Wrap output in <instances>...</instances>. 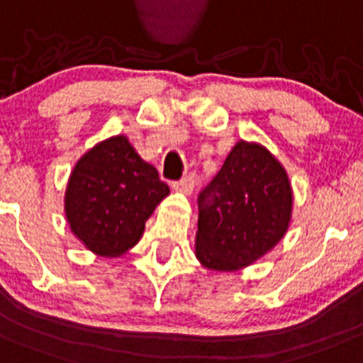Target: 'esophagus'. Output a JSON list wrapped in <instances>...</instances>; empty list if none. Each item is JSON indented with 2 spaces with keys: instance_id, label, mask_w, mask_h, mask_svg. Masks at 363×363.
Returning <instances> with one entry per match:
<instances>
[{
  "instance_id": "1",
  "label": "esophagus",
  "mask_w": 363,
  "mask_h": 363,
  "mask_svg": "<svg viewBox=\"0 0 363 363\" xmlns=\"http://www.w3.org/2000/svg\"><path fill=\"white\" fill-rule=\"evenodd\" d=\"M195 174H188L186 177H182L181 181L174 182V189H177V191L184 193V195H191L193 188H195Z\"/></svg>"
}]
</instances>
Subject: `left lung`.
<instances>
[{
	"mask_svg": "<svg viewBox=\"0 0 363 363\" xmlns=\"http://www.w3.org/2000/svg\"><path fill=\"white\" fill-rule=\"evenodd\" d=\"M291 211L282 164L257 143H235L199 195L196 259L213 271L250 266L284 238Z\"/></svg>",
	"mask_w": 363,
	"mask_h": 363,
	"instance_id": "obj_1",
	"label": "left lung"
}]
</instances>
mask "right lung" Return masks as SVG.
Wrapping results in <instances>:
<instances>
[{
    "mask_svg": "<svg viewBox=\"0 0 363 363\" xmlns=\"http://www.w3.org/2000/svg\"><path fill=\"white\" fill-rule=\"evenodd\" d=\"M170 193L156 168L145 163L125 136L88 150L70 174L65 216L88 250L118 257L136 245L145 221Z\"/></svg>",
    "mask_w": 363,
    "mask_h": 363,
    "instance_id": "right-lung-1",
    "label": "right lung"
}]
</instances>
